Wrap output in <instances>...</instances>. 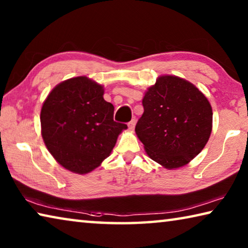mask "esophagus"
<instances>
[{
  "instance_id": "34e87169",
  "label": "esophagus",
  "mask_w": 248,
  "mask_h": 248,
  "mask_svg": "<svg viewBox=\"0 0 248 248\" xmlns=\"http://www.w3.org/2000/svg\"><path fill=\"white\" fill-rule=\"evenodd\" d=\"M136 124H137L136 119H132V120L130 121V123L128 124V127H129V129H130V130H133V129H134V127H136Z\"/></svg>"
}]
</instances>
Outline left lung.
Segmentation results:
<instances>
[{"label": "left lung", "mask_w": 248, "mask_h": 248, "mask_svg": "<svg viewBox=\"0 0 248 248\" xmlns=\"http://www.w3.org/2000/svg\"><path fill=\"white\" fill-rule=\"evenodd\" d=\"M144 112L136 133L146 154L169 170L197 156L212 131V108L207 97L186 79L162 75L142 99Z\"/></svg>", "instance_id": "obj_1"}]
</instances>
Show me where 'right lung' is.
<instances>
[{"mask_svg":"<svg viewBox=\"0 0 248 248\" xmlns=\"http://www.w3.org/2000/svg\"><path fill=\"white\" fill-rule=\"evenodd\" d=\"M104 87L86 77L54 87L40 112L41 136L54 159L65 170L87 174L109 156L128 127L114 121V106Z\"/></svg>","mask_w":248,"mask_h":248,"instance_id":"add662e5","label":"right lung"}]
</instances>
